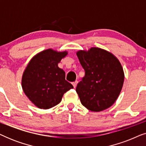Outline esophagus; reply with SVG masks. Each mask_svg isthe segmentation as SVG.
<instances>
[{"label": "esophagus", "instance_id": "1", "mask_svg": "<svg viewBox=\"0 0 146 146\" xmlns=\"http://www.w3.org/2000/svg\"><path fill=\"white\" fill-rule=\"evenodd\" d=\"M78 82L77 80L76 81H75V82H74L72 83V85L74 86V88H76V86H77V85H78Z\"/></svg>", "mask_w": 146, "mask_h": 146}]
</instances>
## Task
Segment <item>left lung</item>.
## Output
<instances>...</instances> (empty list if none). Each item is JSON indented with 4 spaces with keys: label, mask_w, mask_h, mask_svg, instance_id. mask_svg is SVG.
Masks as SVG:
<instances>
[{
    "label": "left lung",
    "mask_w": 146,
    "mask_h": 146,
    "mask_svg": "<svg viewBox=\"0 0 146 146\" xmlns=\"http://www.w3.org/2000/svg\"><path fill=\"white\" fill-rule=\"evenodd\" d=\"M76 55L85 70L76 87L82 104L92 111L109 108L123 87L124 72L120 62L112 53L98 47L80 50Z\"/></svg>",
    "instance_id": "1"
}]
</instances>
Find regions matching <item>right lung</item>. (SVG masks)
<instances>
[{
  "label": "right lung",
  "instance_id": "add662e5",
  "mask_svg": "<svg viewBox=\"0 0 146 146\" xmlns=\"http://www.w3.org/2000/svg\"><path fill=\"white\" fill-rule=\"evenodd\" d=\"M68 51L48 48L32 58L22 77V88L25 95L35 106L47 110L60 102L64 94L73 88L65 80V72L58 63Z\"/></svg>",
  "mask_w": 146,
  "mask_h": 146
}]
</instances>
